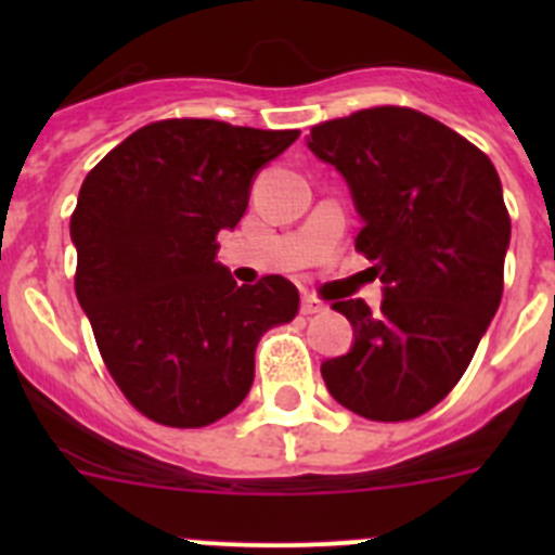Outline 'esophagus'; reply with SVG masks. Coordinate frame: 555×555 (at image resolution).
<instances>
[{"instance_id": "obj_1", "label": "esophagus", "mask_w": 555, "mask_h": 555, "mask_svg": "<svg viewBox=\"0 0 555 555\" xmlns=\"http://www.w3.org/2000/svg\"><path fill=\"white\" fill-rule=\"evenodd\" d=\"M322 311H324L322 300H317L313 295H304V300H300V313H304V317H311V313H322Z\"/></svg>"}]
</instances>
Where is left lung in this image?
<instances>
[{
  "label": "left lung",
  "instance_id": "left-lung-1",
  "mask_svg": "<svg viewBox=\"0 0 555 555\" xmlns=\"http://www.w3.org/2000/svg\"><path fill=\"white\" fill-rule=\"evenodd\" d=\"M309 150L351 188L357 251L382 279L378 311L335 300L349 354L322 362L330 395L371 422H408L467 371L505 287L511 215L489 155L411 106H371L311 128Z\"/></svg>",
  "mask_w": 555,
  "mask_h": 555
}]
</instances>
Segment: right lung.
I'll return each instance as SVG.
<instances>
[{"instance_id":"1","label":"right lung","mask_w":555,"mask_h":555,"mask_svg":"<svg viewBox=\"0 0 555 555\" xmlns=\"http://www.w3.org/2000/svg\"><path fill=\"white\" fill-rule=\"evenodd\" d=\"M298 133L171 117L88 171L69 222L75 293L142 416L179 429L228 416L249 391L262 335L298 313L293 282L238 287L217 262V233L238 225L255 173Z\"/></svg>"}]
</instances>
